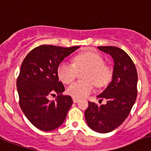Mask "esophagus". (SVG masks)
Masks as SVG:
<instances>
[{"label":"esophagus","instance_id":"34e87169","mask_svg":"<svg viewBox=\"0 0 151 151\" xmlns=\"http://www.w3.org/2000/svg\"><path fill=\"white\" fill-rule=\"evenodd\" d=\"M78 101H79V99H77V98H73V102H74V103H77Z\"/></svg>","mask_w":151,"mask_h":151}]
</instances>
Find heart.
Here are the masks:
<instances>
[{
	"label": "heart",
	"mask_w": 151,
	"mask_h": 151,
	"mask_svg": "<svg viewBox=\"0 0 151 151\" xmlns=\"http://www.w3.org/2000/svg\"><path fill=\"white\" fill-rule=\"evenodd\" d=\"M85 70L83 81H77L68 86L67 92L74 98L81 99L93 90V83L98 87L106 85L112 78V70L105 64L103 58L96 52H84L73 59V65L62 61L57 68L58 78L63 83H70L77 77V71Z\"/></svg>",
	"instance_id": "1"
}]
</instances>
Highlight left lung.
Returning a JSON list of instances; mask_svg holds the SVG:
<instances>
[{"mask_svg": "<svg viewBox=\"0 0 151 151\" xmlns=\"http://www.w3.org/2000/svg\"><path fill=\"white\" fill-rule=\"evenodd\" d=\"M114 60L112 80L97 98L106 99V104L98 106L88 102L85 118L91 129L107 133L121 125L127 119L137 98V73L133 61L126 52L115 46H99Z\"/></svg>", "mask_w": 151, "mask_h": 151, "instance_id": "obj_1", "label": "left lung"}]
</instances>
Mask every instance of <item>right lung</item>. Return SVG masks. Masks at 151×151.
I'll list each match as a JSON object with an SVG mask.
<instances>
[{"label":"right lung","instance_id":"right-lung-1","mask_svg":"<svg viewBox=\"0 0 151 151\" xmlns=\"http://www.w3.org/2000/svg\"><path fill=\"white\" fill-rule=\"evenodd\" d=\"M78 48L42 45L33 48L21 65L17 81L19 106L29 121L40 130L58 128L73 104L70 96L62 95L65 86L58 81L57 68ZM55 94V101L48 99Z\"/></svg>","mask_w":151,"mask_h":151}]
</instances>
